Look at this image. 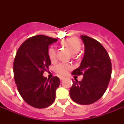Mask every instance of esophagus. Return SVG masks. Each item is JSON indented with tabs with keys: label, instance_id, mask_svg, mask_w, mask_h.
I'll return each instance as SVG.
<instances>
[{
	"label": "esophagus",
	"instance_id": "obj_1",
	"mask_svg": "<svg viewBox=\"0 0 124 124\" xmlns=\"http://www.w3.org/2000/svg\"><path fill=\"white\" fill-rule=\"evenodd\" d=\"M64 78H65L63 77H60V80H61V81H62V80H64Z\"/></svg>",
	"mask_w": 124,
	"mask_h": 124
}]
</instances>
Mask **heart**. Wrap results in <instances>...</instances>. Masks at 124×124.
I'll use <instances>...</instances> for the list:
<instances>
[{"instance_id":"heart-1","label":"heart","mask_w":124,"mask_h":124,"mask_svg":"<svg viewBox=\"0 0 124 124\" xmlns=\"http://www.w3.org/2000/svg\"><path fill=\"white\" fill-rule=\"evenodd\" d=\"M63 44L70 49V50L73 54L77 53L81 48L80 41L78 40V39L76 37L69 38L68 39L65 40L63 42ZM48 54L51 60H54L56 57V49L54 48V47H50L48 51ZM71 67V66L70 64L64 62V63L58 64V66H56V71L60 75H64L68 73V70H70Z\"/></svg>"}]
</instances>
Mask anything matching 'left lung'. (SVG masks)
I'll list each match as a JSON object with an SVG mask.
<instances>
[{
    "label": "left lung",
    "mask_w": 124,
    "mask_h": 124,
    "mask_svg": "<svg viewBox=\"0 0 124 124\" xmlns=\"http://www.w3.org/2000/svg\"><path fill=\"white\" fill-rule=\"evenodd\" d=\"M80 37L84 44V55L80 66L72 75H82L83 78L73 80L70 95L76 103L88 105L99 100L106 92L111 76V62L100 42L86 35Z\"/></svg>",
    "instance_id": "1"
}]
</instances>
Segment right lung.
Instances as JSON below:
<instances>
[{"label": "right lung", "instance_id": "add662e5", "mask_svg": "<svg viewBox=\"0 0 124 124\" xmlns=\"http://www.w3.org/2000/svg\"><path fill=\"white\" fill-rule=\"evenodd\" d=\"M57 41L45 35H37L22 43L13 63L15 81L22 98L36 108H46L55 100L60 79L53 77L49 80L43 76L49 70L51 60L49 46Z\"/></svg>", "mask_w": 124, "mask_h": 124}]
</instances>
